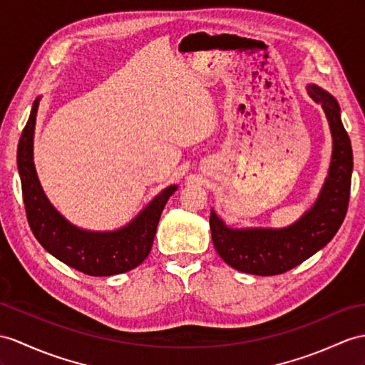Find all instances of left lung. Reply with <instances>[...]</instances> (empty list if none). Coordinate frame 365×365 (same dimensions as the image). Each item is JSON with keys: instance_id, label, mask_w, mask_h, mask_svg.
Wrapping results in <instances>:
<instances>
[{"instance_id": "1", "label": "left lung", "mask_w": 365, "mask_h": 365, "mask_svg": "<svg viewBox=\"0 0 365 365\" xmlns=\"http://www.w3.org/2000/svg\"><path fill=\"white\" fill-rule=\"evenodd\" d=\"M308 94L324 108L333 136L328 178L316 204L285 229H230L210 212L212 242L229 266L255 275L283 274L309 259L330 242L346 215L353 172V152L333 96L316 85Z\"/></svg>"}]
</instances>
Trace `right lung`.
<instances>
[{
    "label": "right lung",
    "instance_id": "right-lung-1",
    "mask_svg": "<svg viewBox=\"0 0 365 365\" xmlns=\"http://www.w3.org/2000/svg\"><path fill=\"white\" fill-rule=\"evenodd\" d=\"M38 101L35 99L32 105L16 152L26 217L32 234L56 259L88 275L106 277L136 268L152 251L163 209L178 187L170 185L163 190L130 225L114 232H88L68 223L44 197L35 173L32 145Z\"/></svg>",
    "mask_w": 365,
    "mask_h": 365
}]
</instances>
